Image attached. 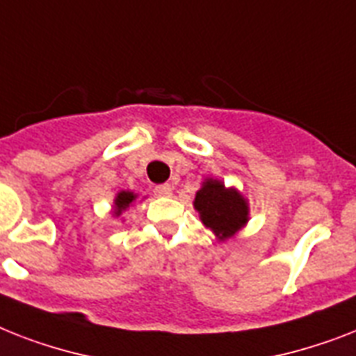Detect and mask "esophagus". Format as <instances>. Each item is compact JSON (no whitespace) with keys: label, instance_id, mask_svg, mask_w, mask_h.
<instances>
[{"label":"esophagus","instance_id":"34e87169","mask_svg":"<svg viewBox=\"0 0 356 356\" xmlns=\"http://www.w3.org/2000/svg\"><path fill=\"white\" fill-rule=\"evenodd\" d=\"M153 192L159 197H168V195H172V186L170 184H159V186L153 188Z\"/></svg>","mask_w":356,"mask_h":356}]
</instances>
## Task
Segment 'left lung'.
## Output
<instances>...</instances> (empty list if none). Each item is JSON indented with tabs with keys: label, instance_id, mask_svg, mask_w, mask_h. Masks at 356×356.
<instances>
[{
	"label": "left lung",
	"instance_id": "obj_1",
	"mask_svg": "<svg viewBox=\"0 0 356 356\" xmlns=\"http://www.w3.org/2000/svg\"><path fill=\"white\" fill-rule=\"evenodd\" d=\"M193 207L201 221L212 228L219 239H227L247 223L248 207L236 190H227L223 183L208 179L199 190Z\"/></svg>",
	"mask_w": 356,
	"mask_h": 356
}]
</instances>
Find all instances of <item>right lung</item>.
I'll return each mask as SVG.
<instances>
[{"label":"right lung","mask_w":356,"mask_h":356,"mask_svg":"<svg viewBox=\"0 0 356 356\" xmlns=\"http://www.w3.org/2000/svg\"><path fill=\"white\" fill-rule=\"evenodd\" d=\"M133 199H135V195H133L131 192L118 193L117 199H115V213H117V216H120V213H122V210H126V208L131 204Z\"/></svg>","instance_id":"1"}]
</instances>
